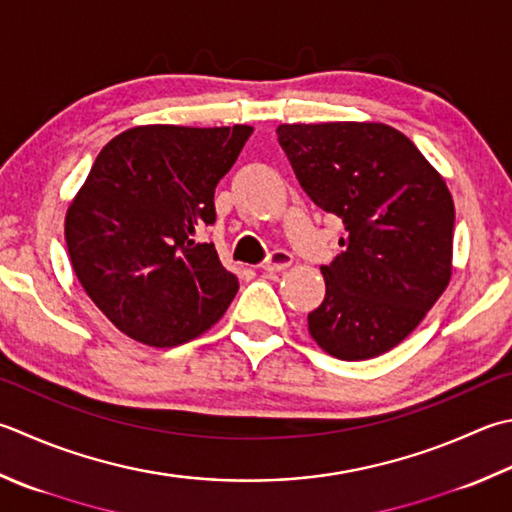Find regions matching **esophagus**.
Listing matches in <instances>:
<instances>
[{"instance_id": "1", "label": "esophagus", "mask_w": 512, "mask_h": 512, "mask_svg": "<svg viewBox=\"0 0 512 512\" xmlns=\"http://www.w3.org/2000/svg\"><path fill=\"white\" fill-rule=\"evenodd\" d=\"M292 260H294V256L289 254L287 249H274V252L265 258V263L260 267H263L265 272H283V269L292 265Z\"/></svg>"}]
</instances>
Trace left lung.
Masks as SVG:
<instances>
[{
    "instance_id": "obj_1",
    "label": "left lung",
    "mask_w": 512,
    "mask_h": 512,
    "mask_svg": "<svg viewBox=\"0 0 512 512\" xmlns=\"http://www.w3.org/2000/svg\"><path fill=\"white\" fill-rule=\"evenodd\" d=\"M278 142L314 205L343 220L307 330L327 354L365 361L428 314L452 274L455 205L410 138L381 122L281 124Z\"/></svg>"
}]
</instances>
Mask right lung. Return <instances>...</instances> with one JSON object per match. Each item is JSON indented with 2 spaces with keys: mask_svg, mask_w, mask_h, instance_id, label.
I'll return each mask as SVG.
<instances>
[{
  "mask_svg": "<svg viewBox=\"0 0 512 512\" xmlns=\"http://www.w3.org/2000/svg\"><path fill=\"white\" fill-rule=\"evenodd\" d=\"M252 127L147 124L98 153L66 211L64 238L84 292L131 339L176 347L207 332L238 292L214 243V191Z\"/></svg>",
  "mask_w": 512,
  "mask_h": 512,
  "instance_id": "right-lung-1",
  "label": "right lung"
}]
</instances>
